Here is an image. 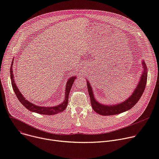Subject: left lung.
I'll list each match as a JSON object with an SVG mask.
<instances>
[{
	"instance_id": "1",
	"label": "left lung",
	"mask_w": 159,
	"mask_h": 159,
	"mask_svg": "<svg viewBox=\"0 0 159 159\" xmlns=\"http://www.w3.org/2000/svg\"><path fill=\"white\" fill-rule=\"evenodd\" d=\"M142 63L143 71L142 72L140 80L138 85L136 86V89L133 93L131 96L127 98L126 100H125L124 102L120 103L119 104L113 105H105L103 104L99 103L98 102H97L93 95V92L90 83H89V82L87 81V88L88 89V92L91 99V103L93 110L97 113L101 115H117L130 110L138 103L139 99L141 97L144 91H145L147 80V67L145 62L143 61Z\"/></svg>"
}]
</instances>
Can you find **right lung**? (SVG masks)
Segmentation results:
<instances>
[{
    "label": "right lung",
    "instance_id": "right-lung-1",
    "mask_svg": "<svg viewBox=\"0 0 159 159\" xmlns=\"http://www.w3.org/2000/svg\"><path fill=\"white\" fill-rule=\"evenodd\" d=\"M12 60V63H11V66L10 68V73H11V84H12V89L15 93L16 96H17L18 99L20 102V103L28 110H30L33 112H36L39 114L42 115H55L58 113L60 112H62L64 111V110L66 109L68 102V96L70 91L71 90V86L73 85L74 80L76 78L75 76L74 77H70L68 80L67 81V83L66 84V90H65V98L64 99V102L61 103V104L55 106V107H40L35 105L30 102H28V100H26L24 96L21 94V93L20 92L17 85H16L15 82H14V75L12 74V65H13V61Z\"/></svg>",
    "mask_w": 159,
    "mask_h": 159
}]
</instances>
